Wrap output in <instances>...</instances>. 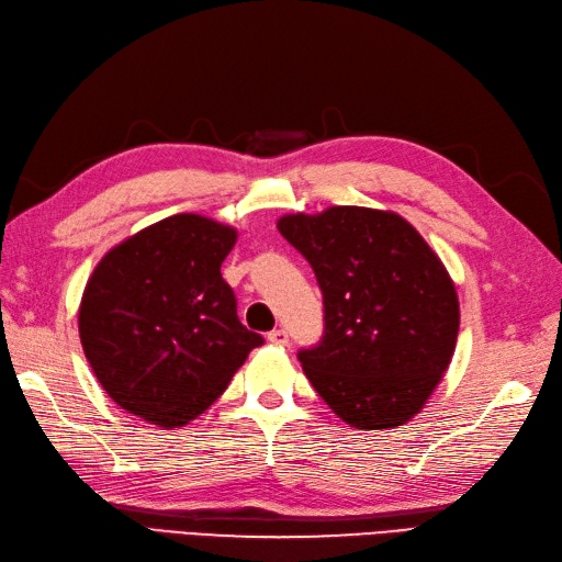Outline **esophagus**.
Returning a JSON list of instances; mask_svg holds the SVG:
<instances>
[{
  "mask_svg": "<svg viewBox=\"0 0 562 562\" xmlns=\"http://www.w3.org/2000/svg\"><path fill=\"white\" fill-rule=\"evenodd\" d=\"M268 340L276 342V346H286V342H289V334H286L284 329H273V331L268 334Z\"/></svg>",
  "mask_w": 562,
  "mask_h": 562,
  "instance_id": "obj_1",
  "label": "esophagus"
}]
</instances>
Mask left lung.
Here are the masks:
<instances>
[{
  "label": "left lung",
  "mask_w": 562,
  "mask_h": 562,
  "mask_svg": "<svg viewBox=\"0 0 562 562\" xmlns=\"http://www.w3.org/2000/svg\"><path fill=\"white\" fill-rule=\"evenodd\" d=\"M278 231L313 266L324 296L319 346L299 352L305 378L355 429L406 425L456 352L460 301L443 261L390 210L284 214Z\"/></svg>",
  "instance_id": "obj_1"
}]
</instances>
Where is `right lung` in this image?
<instances>
[{"mask_svg":"<svg viewBox=\"0 0 562 562\" xmlns=\"http://www.w3.org/2000/svg\"><path fill=\"white\" fill-rule=\"evenodd\" d=\"M238 231L172 214L112 247L88 278L79 336L112 400L144 423L184 427L263 338L243 327L222 263Z\"/></svg>","mask_w":562,"mask_h":562,"instance_id":"right-lung-1","label":"right lung"}]
</instances>
